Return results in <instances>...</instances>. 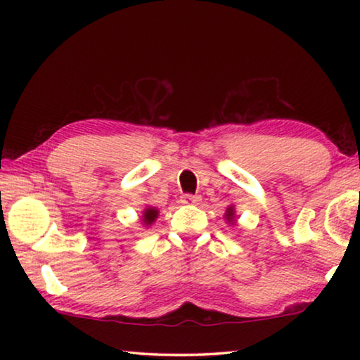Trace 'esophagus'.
Masks as SVG:
<instances>
[{"label":"esophagus","instance_id":"esophagus-1","mask_svg":"<svg viewBox=\"0 0 360 360\" xmlns=\"http://www.w3.org/2000/svg\"><path fill=\"white\" fill-rule=\"evenodd\" d=\"M202 197L200 195H191V193H186L181 197V203L182 205H197Z\"/></svg>","mask_w":360,"mask_h":360}]
</instances>
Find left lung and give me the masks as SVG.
<instances>
[{"label":"left lung","mask_w":360,"mask_h":360,"mask_svg":"<svg viewBox=\"0 0 360 360\" xmlns=\"http://www.w3.org/2000/svg\"><path fill=\"white\" fill-rule=\"evenodd\" d=\"M224 217H225V221H227L229 225H235V224H236V217H238V216H236L235 205H230V206H229L227 211H225Z\"/></svg>","instance_id":"8db88e82"}]
</instances>
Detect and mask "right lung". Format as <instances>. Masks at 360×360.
I'll return each mask as SVG.
<instances>
[{"label": "right lung", "instance_id": "right-lung-1", "mask_svg": "<svg viewBox=\"0 0 360 360\" xmlns=\"http://www.w3.org/2000/svg\"><path fill=\"white\" fill-rule=\"evenodd\" d=\"M158 212H160V211L154 208V206H146L144 211H143V216H141L143 227H146V229L150 227V225L157 221Z\"/></svg>", "mask_w": 360, "mask_h": 360}]
</instances>
